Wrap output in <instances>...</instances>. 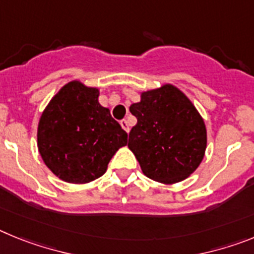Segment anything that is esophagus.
Returning a JSON list of instances; mask_svg holds the SVG:
<instances>
[{"label": "esophagus", "instance_id": "esophagus-1", "mask_svg": "<svg viewBox=\"0 0 254 254\" xmlns=\"http://www.w3.org/2000/svg\"><path fill=\"white\" fill-rule=\"evenodd\" d=\"M121 126H122V128L125 129V131L127 132V133H128V132H129V126H128V122H127V121H126V120L121 121Z\"/></svg>", "mask_w": 254, "mask_h": 254}]
</instances>
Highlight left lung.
<instances>
[{"instance_id": "left-lung-1", "label": "left lung", "mask_w": 254, "mask_h": 254, "mask_svg": "<svg viewBox=\"0 0 254 254\" xmlns=\"http://www.w3.org/2000/svg\"><path fill=\"white\" fill-rule=\"evenodd\" d=\"M140 98L129 107L137 125L129 132L128 149L147 178L163 185L185 181L199 167L207 147L202 116L172 84L142 91Z\"/></svg>"}]
</instances>
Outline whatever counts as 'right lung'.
I'll use <instances>...</instances> for the list:
<instances>
[{"label":"right lung","instance_id":"add662e5","mask_svg":"<svg viewBox=\"0 0 254 254\" xmlns=\"http://www.w3.org/2000/svg\"><path fill=\"white\" fill-rule=\"evenodd\" d=\"M37 145L56 177L86 185L102 177L127 133L99 103V89L72 80L58 90L38 123Z\"/></svg>","mask_w":254,"mask_h":254}]
</instances>
